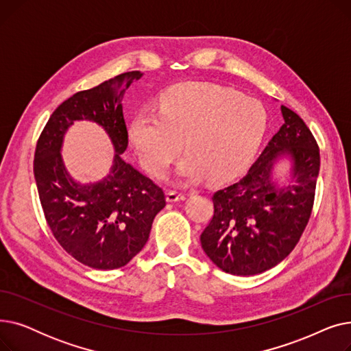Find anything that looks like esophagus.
I'll return each mask as SVG.
<instances>
[{
	"label": "esophagus",
	"instance_id": "obj_1",
	"mask_svg": "<svg viewBox=\"0 0 351 351\" xmlns=\"http://www.w3.org/2000/svg\"><path fill=\"white\" fill-rule=\"evenodd\" d=\"M185 199V195L183 193H179V192H176V191H168V193H166V200L168 202H178V200H183Z\"/></svg>",
	"mask_w": 351,
	"mask_h": 351
}]
</instances>
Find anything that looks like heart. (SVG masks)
Masks as SVG:
<instances>
[{"instance_id":"obj_1","label":"heart","mask_w":351,"mask_h":351,"mask_svg":"<svg viewBox=\"0 0 351 351\" xmlns=\"http://www.w3.org/2000/svg\"><path fill=\"white\" fill-rule=\"evenodd\" d=\"M267 128L261 101L213 84H183L162 92L156 112L142 110L128 139L143 168L163 178L180 152L185 182H225L241 173L259 149Z\"/></svg>"}]
</instances>
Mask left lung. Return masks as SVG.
I'll use <instances>...</instances> for the list:
<instances>
[{
  "instance_id": "8db88e82",
  "label": "left lung",
  "mask_w": 351,
  "mask_h": 351,
  "mask_svg": "<svg viewBox=\"0 0 351 351\" xmlns=\"http://www.w3.org/2000/svg\"><path fill=\"white\" fill-rule=\"evenodd\" d=\"M285 123L233 185L215 192L213 216L200 234L202 249L223 271L263 273L296 247L308 223L320 171L317 142L304 121L282 105ZM280 156L292 159V178L283 186L272 178Z\"/></svg>"
}]
</instances>
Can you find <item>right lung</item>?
I'll use <instances>...</instances> for the list:
<instances>
[{"instance_id":"obj_1","label":"right lung","mask_w":351,"mask_h":351,"mask_svg":"<svg viewBox=\"0 0 351 351\" xmlns=\"http://www.w3.org/2000/svg\"><path fill=\"white\" fill-rule=\"evenodd\" d=\"M141 77L139 71L125 72L77 92L53 110L36 142L34 176L47 223L64 250L92 269L112 270L132 261L166 205L162 188L121 156L128 147L122 99ZM82 119L101 124L116 149L110 173L85 186L69 176L60 158L67 128Z\"/></svg>"}]
</instances>
